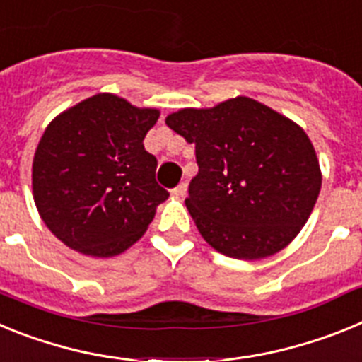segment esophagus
I'll return each instance as SVG.
<instances>
[{
  "label": "esophagus",
  "mask_w": 362,
  "mask_h": 362,
  "mask_svg": "<svg viewBox=\"0 0 362 362\" xmlns=\"http://www.w3.org/2000/svg\"><path fill=\"white\" fill-rule=\"evenodd\" d=\"M172 194H174V196L177 197V199H183V197L187 196V183H179L177 187H175L174 190H172Z\"/></svg>",
  "instance_id": "esophagus-1"
}]
</instances>
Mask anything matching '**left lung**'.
<instances>
[{"mask_svg":"<svg viewBox=\"0 0 362 362\" xmlns=\"http://www.w3.org/2000/svg\"><path fill=\"white\" fill-rule=\"evenodd\" d=\"M165 123L196 145L199 172L185 204L204 241L245 261L292 243L312 214L322 179L299 124L245 95L214 108H183Z\"/></svg>","mask_w":362,"mask_h":362,"instance_id":"8db88e82","label":"left lung"}]
</instances>
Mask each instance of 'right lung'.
I'll use <instances>...</instances> for the list:
<instances>
[{"mask_svg": "<svg viewBox=\"0 0 362 362\" xmlns=\"http://www.w3.org/2000/svg\"><path fill=\"white\" fill-rule=\"evenodd\" d=\"M159 117L114 94H95L54 117L32 163L41 219L69 248L114 257L146 232L168 192L143 146Z\"/></svg>", "mask_w": 362, "mask_h": 362, "instance_id": "obj_1", "label": "right lung"}]
</instances>
